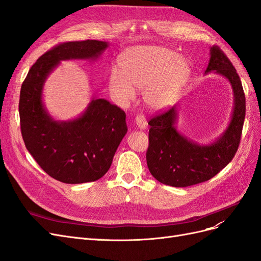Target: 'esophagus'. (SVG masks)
<instances>
[{
  "instance_id": "34e87169",
  "label": "esophagus",
  "mask_w": 261,
  "mask_h": 261,
  "mask_svg": "<svg viewBox=\"0 0 261 261\" xmlns=\"http://www.w3.org/2000/svg\"><path fill=\"white\" fill-rule=\"evenodd\" d=\"M135 124L137 126V128H139L141 130L146 129V127H147V121H146L145 116L143 114H138L136 116V118H135Z\"/></svg>"
}]
</instances>
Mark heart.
Wrapping results in <instances>:
<instances>
[{"mask_svg": "<svg viewBox=\"0 0 261 261\" xmlns=\"http://www.w3.org/2000/svg\"><path fill=\"white\" fill-rule=\"evenodd\" d=\"M118 65L121 69L112 67L109 73L112 98L127 106L135 99L136 88H144L145 103L154 111L174 105L192 74L188 59L161 45L133 46L120 55Z\"/></svg>", "mask_w": 261, "mask_h": 261, "instance_id": "b5f03b06", "label": "heart"}]
</instances>
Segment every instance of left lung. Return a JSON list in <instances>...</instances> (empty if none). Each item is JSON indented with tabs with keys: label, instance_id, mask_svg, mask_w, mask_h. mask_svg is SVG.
Listing matches in <instances>:
<instances>
[{
	"label": "left lung",
	"instance_id": "obj_1",
	"mask_svg": "<svg viewBox=\"0 0 261 261\" xmlns=\"http://www.w3.org/2000/svg\"><path fill=\"white\" fill-rule=\"evenodd\" d=\"M215 72L230 83L233 111L225 130L209 144H199L176 128L178 105L149 121L147 164L151 175L160 183L187 187L210 179L232 161L241 141L246 112L245 94L239 74L218 46L210 48L206 72Z\"/></svg>",
	"mask_w": 261,
	"mask_h": 261
}]
</instances>
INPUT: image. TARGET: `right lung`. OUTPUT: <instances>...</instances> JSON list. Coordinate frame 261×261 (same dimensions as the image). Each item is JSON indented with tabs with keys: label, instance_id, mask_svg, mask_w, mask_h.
<instances>
[{
	"label": "right lung",
	"instance_id": "right-lung-1",
	"mask_svg": "<svg viewBox=\"0 0 261 261\" xmlns=\"http://www.w3.org/2000/svg\"><path fill=\"white\" fill-rule=\"evenodd\" d=\"M108 46L109 42L99 40L54 46L37 60L21 85L19 117L23 143L41 169L63 183L94 181L106 174L127 133L126 114L93 94L80 116L55 120L43 102L44 84L62 61H97Z\"/></svg>",
	"mask_w": 261,
	"mask_h": 261
}]
</instances>
